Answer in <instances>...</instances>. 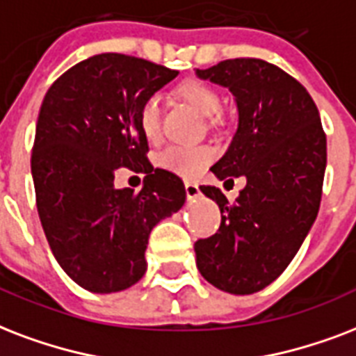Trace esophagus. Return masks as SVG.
<instances>
[{"label":"esophagus","instance_id":"obj_1","mask_svg":"<svg viewBox=\"0 0 356 356\" xmlns=\"http://www.w3.org/2000/svg\"><path fill=\"white\" fill-rule=\"evenodd\" d=\"M186 195L189 200L197 198L198 195H200V189H198L197 184H193V181H186Z\"/></svg>","mask_w":356,"mask_h":356}]
</instances>
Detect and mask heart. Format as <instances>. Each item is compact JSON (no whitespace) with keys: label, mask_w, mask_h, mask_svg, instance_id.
I'll return each instance as SVG.
<instances>
[{"label":"heart","mask_w":356,"mask_h":356,"mask_svg":"<svg viewBox=\"0 0 356 356\" xmlns=\"http://www.w3.org/2000/svg\"><path fill=\"white\" fill-rule=\"evenodd\" d=\"M178 95L191 104L204 117H213L221 111V96L213 87L191 79L178 87ZM139 124L147 139L156 140L161 134L159 124V100L158 96H148L139 107ZM216 158V150L206 145L198 147H184V145H170L159 156V165L172 175L191 180L202 175V170Z\"/></svg>","instance_id":"obj_1"}]
</instances>
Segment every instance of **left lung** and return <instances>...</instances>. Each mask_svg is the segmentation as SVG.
<instances>
[{"label":"left lung","instance_id":"obj_1","mask_svg":"<svg viewBox=\"0 0 356 356\" xmlns=\"http://www.w3.org/2000/svg\"><path fill=\"white\" fill-rule=\"evenodd\" d=\"M197 76L227 87L239 115L211 172L247 180L234 204L219 187L200 186L221 209V227L195 243L197 267L219 290L249 296L282 275L318 217L327 137L308 90L267 60H221Z\"/></svg>","mask_w":356,"mask_h":356}]
</instances>
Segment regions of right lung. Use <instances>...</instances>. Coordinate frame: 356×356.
Listing matches in <instances>:
<instances>
[{
	"mask_svg": "<svg viewBox=\"0 0 356 356\" xmlns=\"http://www.w3.org/2000/svg\"><path fill=\"white\" fill-rule=\"evenodd\" d=\"M176 76L150 60L100 54L44 96L31 154L38 217L63 271L92 293L139 282L152 228L186 202L184 181L148 161L139 124L140 104ZM120 166L147 175L139 193L114 187Z\"/></svg>",
	"mask_w": 356,
	"mask_h": 356,
	"instance_id": "1",
	"label": "right lung"
}]
</instances>
